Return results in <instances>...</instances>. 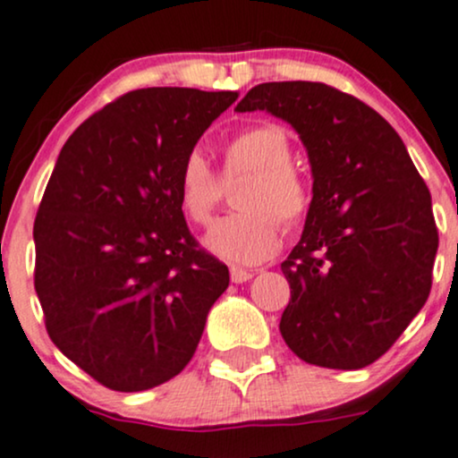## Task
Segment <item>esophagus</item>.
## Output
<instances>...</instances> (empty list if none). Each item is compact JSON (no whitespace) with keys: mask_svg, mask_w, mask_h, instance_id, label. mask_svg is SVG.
<instances>
[{"mask_svg":"<svg viewBox=\"0 0 458 458\" xmlns=\"http://www.w3.org/2000/svg\"><path fill=\"white\" fill-rule=\"evenodd\" d=\"M230 279H233L234 284H245L251 279V273L245 271V268H239V267H230Z\"/></svg>","mask_w":458,"mask_h":458,"instance_id":"obj_1","label":"esophagus"}]
</instances>
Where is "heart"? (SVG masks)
I'll return each mask as SVG.
<instances>
[{
	"label": "heart",
	"mask_w": 458,
	"mask_h": 458,
	"mask_svg": "<svg viewBox=\"0 0 458 458\" xmlns=\"http://www.w3.org/2000/svg\"><path fill=\"white\" fill-rule=\"evenodd\" d=\"M222 176L202 153H187L176 174V198L190 222L208 225L224 200L225 184L239 176L236 205L243 211L228 215L207 236L208 250L239 264H256L271 258L282 245V222L299 228L311 208V187L294 166V145L277 123H253L234 131L222 147Z\"/></svg>",
	"instance_id": "1"
}]
</instances>
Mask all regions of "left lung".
I'll return each instance as SVG.
<instances>
[{
  "label": "left lung",
  "mask_w": 458,
  "mask_h": 458,
  "mask_svg": "<svg viewBox=\"0 0 458 458\" xmlns=\"http://www.w3.org/2000/svg\"><path fill=\"white\" fill-rule=\"evenodd\" d=\"M234 110L282 117L310 153L311 208L282 264L284 341L316 367L371 365L431 292L439 234L427 183L382 114L324 82H262Z\"/></svg>",
  "instance_id": "1"
}]
</instances>
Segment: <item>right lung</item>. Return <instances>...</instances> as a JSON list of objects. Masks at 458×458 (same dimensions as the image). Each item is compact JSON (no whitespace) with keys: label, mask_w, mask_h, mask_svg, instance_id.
<instances>
[{"label":"right lung","mask_w":458,"mask_h":458,"mask_svg":"<svg viewBox=\"0 0 458 458\" xmlns=\"http://www.w3.org/2000/svg\"><path fill=\"white\" fill-rule=\"evenodd\" d=\"M236 91L151 87L65 140L34 222V285L53 344L98 384L139 393L183 371L228 267L176 198L187 153Z\"/></svg>","instance_id":"obj_1"}]
</instances>
